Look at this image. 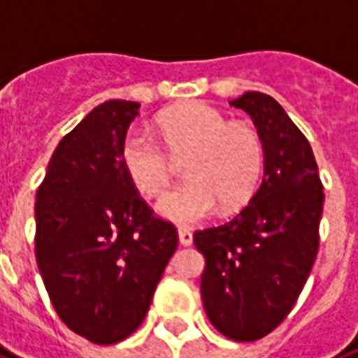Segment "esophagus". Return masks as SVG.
<instances>
[{
	"instance_id": "obj_1",
	"label": "esophagus",
	"mask_w": 358,
	"mask_h": 358,
	"mask_svg": "<svg viewBox=\"0 0 358 358\" xmlns=\"http://www.w3.org/2000/svg\"><path fill=\"white\" fill-rule=\"evenodd\" d=\"M179 243L181 245H191L193 243V231L187 228H179Z\"/></svg>"
}]
</instances>
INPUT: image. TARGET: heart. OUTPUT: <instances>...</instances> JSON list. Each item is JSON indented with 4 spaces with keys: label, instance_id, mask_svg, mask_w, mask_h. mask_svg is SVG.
Wrapping results in <instances>:
<instances>
[{
    "label": "heart",
    "instance_id": "obj_1",
    "mask_svg": "<svg viewBox=\"0 0 358 358\" xmlns=\"http://www.w3.org/2000/svg\"><path fill=\"white\" fill-rule=\"evenodd\" d=\"M167 152L185 157L189 175L159 203V214L179 224L210 216L218 204L236 210L250 201L263 171V142L248 122L228 117L203 101H191L157 117ZM120 162L132 185L148 199L165 193L171 181V159L142 128H130L120 144Z\"/></svg>",
    "mask_w": 358,
    "mask_h": 358
}]
</instances>
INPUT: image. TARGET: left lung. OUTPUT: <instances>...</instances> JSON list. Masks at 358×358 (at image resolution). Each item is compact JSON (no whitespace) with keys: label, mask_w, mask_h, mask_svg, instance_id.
<instances>
[{"label":"left lung","mask_w":358,"mask_h":358,"mask_svg":"<svg viewBox=\"0 0 358 358\" xmlns=\"http://www.w3.org/2000/svg\"><path fill=\"white\" fill-rule=\"evenodd\" d=\"M231 107L257 128L265 171L248 206L196 230L206 261L201 294L210 324L234 341H255L296 304L320 245L324 187L306 136L271 95L248 91Z\"/></svg>","instance_id":"1"}]
</instances>
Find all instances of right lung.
Returning <instances> with one entry per match:
<instances>
[{
    "mask_svg": "<svg viewBox=\"0 0 358 358\" xmlns=\"http://www.w3.org/2000/svg\"><path fill=\"white\" fill-rule=\"evenodd\" d=\"M138 108L122 99L93 108L54 150L34 203V253L52 306L97 345L136 331L179 243L120 162Z\"/></svg>",
    "mask_w": 358,
    "mask_h": 358,
    "instance_id": "add662e5",
    "label": "right lung"
}]
</instances>
